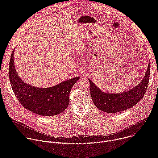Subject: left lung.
<instances>
[{"label":"left lung","mask_w":158,"mask_h":158,"mask_svg":"<svg viewBox=\"0 0 158 158\" xmlns=\"http://www.w3.org/2000/svg\"><path fill=\"white\" fill-rule=\"evenodd\" d=\"M150 62L143 80L134 88L124 93H107L102 91L91 80L90 93L93 102L99 109L108 113H117L136 105L143 98L149 81Z\"/></svg>","instance_id":"8db88e82"}]
</instances>
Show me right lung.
Masks as SVG:
<instances>
[{"mask_svg": "<svg viewBox=\"0 0 158 158\" xmlns=\"http://www.w3.org/2000/svg\"><path fill=\"white\" fill-rule=\"evenodd\" d=\"M9 76L13 91L20 103L34 113L44 116H56L66 109L71 90L79 79V77H76L48 88L31 85L22 81L16 72L14 51L10 59Z\"/></svg>", "mask_w": 158, "mask_h": 158, "instance_id": "add662e5", "label": "right lung"}]
</instances>
